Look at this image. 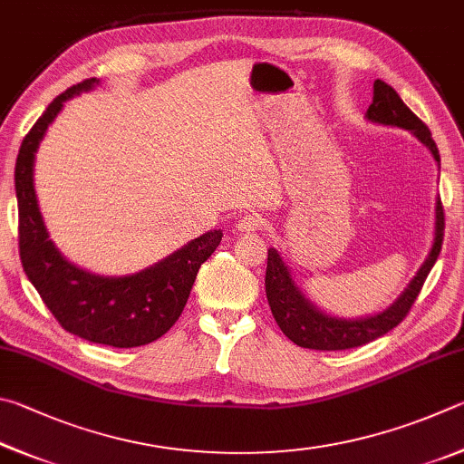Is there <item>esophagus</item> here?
I'll return each instance as SVG.
<instances>
[{"mask_svg": "<svg viewBox=\"0 0 464 464\" xmlns=\"http://www.w3.org/2000/svg\"><path fill=\"white\" fill-rule=\"evenodd\" d=\"M265 227V218L261 214H245L237 224V230L242 234H253Z\"/></svg>", "mask_w": 464, "mask_h": 464, "instance_id": "1", "label": "esophagus"}]
</instances>
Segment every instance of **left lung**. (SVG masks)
Wrapping results in <instances>:
<instances>
[{
    "instance_id": "obj_1",
    "label": "left lung",
    "mask_w": 464,
    "mask_h": 464,
    "mask_svg": "<svg viewBox=\"0 0 464 464\" xmlns=\"http://www.w3.org/2000/svg\"><path fill=\"white\" fill-rule=\"evenodd\" d=\"M367 118L377 121V124L411 130V132L432 150L434 159L440 162L438 146L432 140V134H430L428 126L401 102V97L397 95L395 89L392 85H387L385 81L377 79L375 83H372V103L367 110ZM442 240L444 208L442 201L438 199L436 238L426 263L421 265V269L418 271L416 277L411 279L408 289L403 291L400 299H397L389 310L379 315H372V318L367 320H336L315 310V307L299 294L295 283L291 281V275L285 263L281 261L277 250L269 248L265 289L273 318L279 324L283 334H285L291 343H295L302 348H310V351H346V348H356L372 343L375 338H381L387 334L389 330H393L397 324H401L405 315L410 314L430 269H432L438 255H440Z\"/></svg>"
}]
</instances>
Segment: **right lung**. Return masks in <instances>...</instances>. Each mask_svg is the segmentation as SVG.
I'll return each mask as SVG.
<instances>
[{
  "label": "right lung",
  "instance_id": "right-lung-1",
  "mask_svg": "<svg viewBox=\"0 0 464 464\" xmlns=\"http://www.w3.org/2000/svg\"><path fill=\"white\" fill-rule=\"evenodd\" d=\"M93 83L97 79H85L56 95L24 136L15 159L18 246L24 271L64 330L95 344L132 348L154 343L179 320L199 266L222 242V232L203 234L162 263L130 277H100L64 261L48 240L38 211L32 183L34 152L63 103Z\"/></svg>",
  "mask_w": 464,
  "mask_h": 464
}]
</instances>
